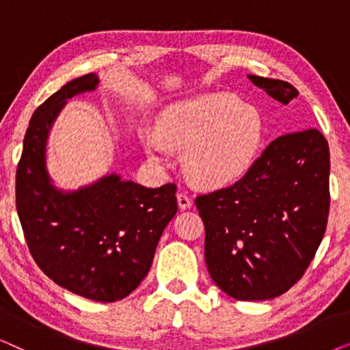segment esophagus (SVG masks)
Masks as SVG:
<instances>
[{
    "label": "esophagus",
    "mask_w": 350,
    "mask_h": 350,
    "mask_svg": "<svg viewBox=\"0 0 350 350\" xmlns=\"http://www.w3.org/2000/svg\"><path fill=\"white\" fill-rule=\"evenodd\" d=\"M176 199H178V205H180L181 210L189 208L191 205H193V200H191V198L185 193V191H180V193L176 194Z\"/></svg>",
    "instance_id": "34e87169"
}]
</instances>
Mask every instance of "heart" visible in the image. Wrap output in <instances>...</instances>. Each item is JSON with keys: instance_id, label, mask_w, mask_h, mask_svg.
I'll use <instances>...</instances> for the list:
<instances>
[{"instance_id": "obj_1", "label": "heart", "mask_w": 350, "mask_h": 350, "mask_svg": "<svg viewBox=\"0 0 350 350\" xmlns=\"http://www.w3.org/2000/svg\"><path fill=\"white\" fill-rule=\"evenodd\" d=\"M255 108L229 94H204L170 105L157 131H143L142 145L154 164L169 167L172 148H185V167L202 185L237 180L250 167L261 142Z\"/></svg>"}]
</instances>
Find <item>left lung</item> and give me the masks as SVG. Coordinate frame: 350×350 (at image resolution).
<instances>
[{
    "instance_id": "left-lung-1",
    "label": "left lung",
    "mask_w": 350,
    "mask_h": 350,
    "mask_svg": "<svg viewBox=\"0 0 350 350\" xmlns=\"http://www.w3.org/2000/svg\"><path fill=\"white\" fill-rule=\"evenodd\" d=\"M248 79L284 105L298 97L286 81ZM194 202L215 284L239 301L280 296L304 275L327 229L328 142L314 127L284 133L241 180Z\"/></svg>"
}]
</instances>
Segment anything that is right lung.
Here are the masks:
<instances>
[{"label":"right lung","instance_id":"right-lung-1","mask_svg":"<svg viewBox=\"0 0 350 350\" xmlns=\"http://www.w3.org/2000/svg\"><path fill=\"white\" fill-rule=\"evenodd\" d=\"M98 78L66 83L33 113L16 174V205L33 260L71 293L114 303L131 295L150 271L157 242L175 217L176 185L161 188L108 175L75 193L51 185L46 140L66 100L94 90Z\"/></svg>","mask_w":350,"mask_h":350}]
</instances>
